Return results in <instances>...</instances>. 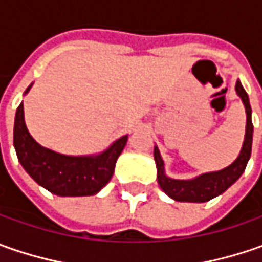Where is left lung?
Returning <instances> with one entry per match:
<instances>
[{"mask_svg": "<svg viewBox=\"0 0 262 262\" xmlns=\"http://www.w3.org/2000/svg\"><path fill=\"white\" fill-rule=\"evenodd\" d=\"M236 93L241 96L245 109H247V133H245V141H244V146L241 150V155L230 166H227L223 170H219V172L204 173L192 181H176V179H170L165 175L163 160L160 157L159 148L155 147L157 182L170 198H173L176 201H186V203H206L208 200L225 192L227 188L233 182H236L239 176L244 173L248 160L251 157L254 125H252V119H251L249 99H248L247 92L244 90V87L239 81L236 83Z\"/></svg>", "mask_w": 262, "mask_h": 262, "instance_id": "1", "label": "left lung"}]
</instances>
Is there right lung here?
Listing matches in <instances>:
<instances>
[{
	"instance_id": "1",
	"label": "right lung",
	"mask_w": 262,
	"mask_h": 262,
	"mask_svg": "<svg viewBox=\"0 0 262 262\" xmlns=\"http://www.w3.org/2000/svg\"><path fill=\"white\" fill-rule=\"evenodd\" d=\"M29 90V89H27ZM26 90V92H27ZM128 137L96 157L64 156L37 144L25 124L23 103L15 112L14 148L25 170L39 185L61 196L95 195L111 181Z\"/></svg>"
}]
</instances>
